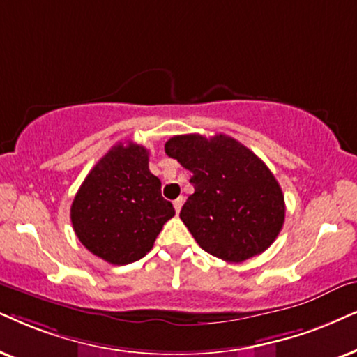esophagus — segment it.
Segmentation results:
<instances>
[{"label": "esophagus", "instance_id": "34e87169", "mask_svg": "<svg viewBox=\"0 0 357 357\" xmlns=\"http://www.w3.org/2000/svg\"><path fill=\"white\" fill-rule=\"evenodd\" d=\"M183 202H184V197H178V199H174L173 206H174V211H176V214H178V212L181 211V207H183Z\"/></svg>", "mask_w": 357, "mask_h": 357}]
</instances>
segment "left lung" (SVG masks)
<instances>
[{
	"mask_svg": "<svg viewBox=\"0 0 357 357\" xmlns=\"http://www.w3.org/2000/svg\"><path fill=\"white\" fill-rule=\"evenodd\" d=\"M166 155L192 173L194 192L179 218L202 250L243 261L272 245L285 220V199L267 165L227 135H178Z\"/></svg>",
	"mask_w": 357,
	"mask_h": 357,
	"instance_id": "8db88e82",
	"label": "left lung"
}]
</instances>
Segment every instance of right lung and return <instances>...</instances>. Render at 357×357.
<instances>
[{
	"mask_svg": "<svg viewBox=\"0 0 357 357\" xmlns=\"http://www.w3.org/2000/svg\"><path fill=\"white\" fill-rule=\"evenodd\" d=\"M174 215L161 181L148 168V150L116 143L75 194L70 220L85 249L114 265L143 259Z\"/></svg>",
	"mask_w": 357,
	"mask_h": 357,
	"instance_id": "obj_1",
	"label": "right lung"
}]
</instances>
